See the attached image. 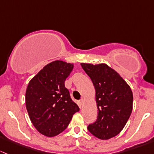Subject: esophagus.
<instances>
[{
  "instance_id": "esophagus-1",
  "label": "esophagus",
  "mask_w": 154,
  "mask_h": 154,
  "mask_svg": "<svg viewBox=\"0 0 154 154\" xmlns=\"http://www.w3.org/2000/svg\"><path fill=\"white\" fill-rule=\"evenodd\" d=\"M83 104H84V99H80V100H79V104H80V105H82Z\"/></svg>"
}]
</instances>
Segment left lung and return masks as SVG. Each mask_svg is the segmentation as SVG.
<instances>
[{"label":"left lung","instance_id":"left-lung-1","mask_svg":"<svg viewBox=\"0 0 154 154\" xmlns=\"http://www.w3.org/2000/svg\"><path fill=\"white\" fill-rule=\"evenodd\" d=\"M96 90L97 119L88 127L100 139L118 135L126 125L133 109V93L129 85L107 64H81Z\"/></svg>","mask_w":154,"mask_h":154}]
</instances>
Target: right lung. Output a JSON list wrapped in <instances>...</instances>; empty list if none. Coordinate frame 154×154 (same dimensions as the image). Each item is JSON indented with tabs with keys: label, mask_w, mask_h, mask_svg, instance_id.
Here are the masks:
<instances>
[{
	"label": "right lung",
	"mask_w": 154,
	"mask_h": 154,
	"mask_svg": "<svg viewBox=\"0 0 154 154\" xmlns=\"http://www.w3.org/2000/svg\"><path fill=\"white\" fill-rule=\"evenodd\" d=\"M73 64L55 61L46 65L28 85L26 107L32 123L39 133L52 137L69 124L79 106L70 98L64 82Z\"/></svg>",
	"instance_id": "1"
}]
</instances>
